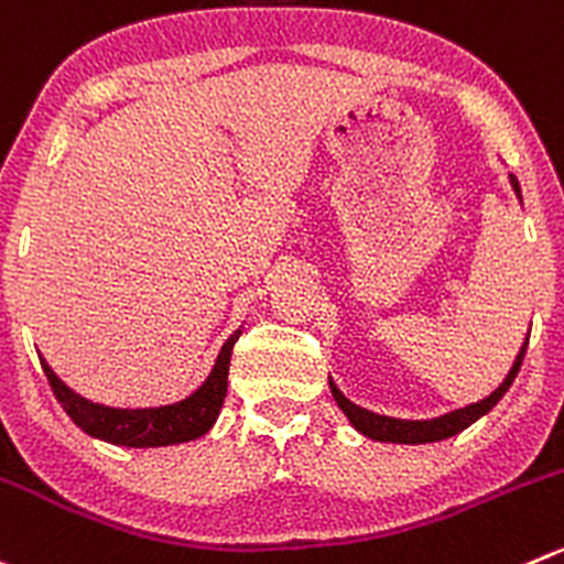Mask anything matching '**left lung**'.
Masks as SVG:
<instances>
[{
	"mask_svg": "<svg viewBox=\"0 0 564 564\" xmlns=\"http://www.w3.org/2000/svg\"><path fill=\"white\" fill-rule=\"evenodd\" d=\"M510 184H512V189H516L518 198H521V184H518L516 176H510ZM527 344H529V338H527ZM527 344H523L521 352H518L510 375L505 377V382H501V386L496 388L490 397H485L482 402L468 404V408L452 410V413L438 415V419L404 421V419H391V415H377V413H371V410L358 408L355 402H349V399L344 397L336 386H333V380H330V391H333V399L338 402V408H341L344 415L349 419V424H352L358 433H364L366 438L382 441V444H435V441H446V438H452V435L463 433L466 427H471L474 421L482 419L485 413H490V410L496 408V402L505 397L507 388L512 386L516 375L521 371L523 355H527Z\"/></svg>",
	"mask_w": 564,
	"mask_h": 564,
	"instance_id": "left-lung-1",
	"label": "left lung"
}]
</instances>
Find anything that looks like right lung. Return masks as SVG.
<instances>
[{"label":"right lung","instance_id":"obj_1","mask_svg":"<svg viewBox=\"0 0 564 564\" xmlns=\"http://www.w3.org/2000/svg\"><path fill=\"white\" fill-rule=\"evenodd\" d=\"M237 330L226 344H223L217 364L212 375L206 377L204 386L187 399L176 404H165V408H107V404L90 402V399L79 397L70 391L63 380L52 371V366L41 358L46 380L52 386L54 397L63 404L65 413L70 415L76 427L85 430L93 438H101L115 446H134V449H145V446H171L184 444V441H195L212 430L223 408V399L228 391V366H231V349L239 338Z\"/></svg>","mask_w":564,"mask_h":564}]
</instances>
